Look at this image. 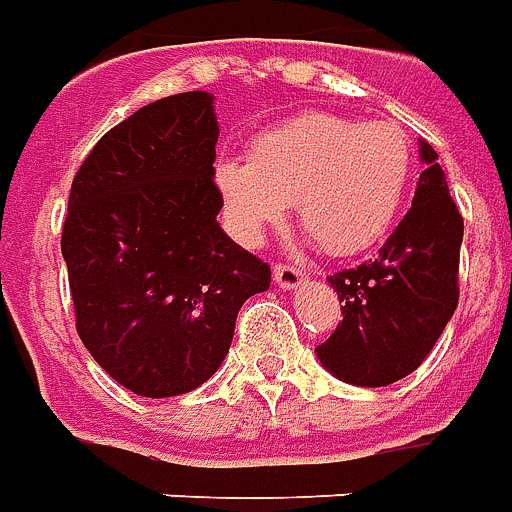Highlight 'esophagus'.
I'll return each instance as SVG.
<instances>
[{"instance_id": "1", "label": "esophagus", "mask_w": 512, "mask_h": 512, "mask_svg": "<svg viewBox=\"0 0 512 512\" xmlns=\"http://www.w3.org/2000/svg\"><path fill=\"white\" fill-rule=\"evenodd\" d=\"M272 278H275V283H278V289L289 292V289L302 286V281H305V272L297 270V267H289V264H278V267L272 270Z\"/></svg>"}]
</instances>
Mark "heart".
<instances>
[{
	"label": "heart",
	"instance_id": "1",
	"mask_svg": "<svg viewBox=\"0 0 512 512\" xmlns=\"http://www.w3.org/2000/svg\"><path fill=\"white\" fill-rule=\"evenodd\" d=\"M412 169V144L395 122L313 111L259 133L248 160H218L215 188L226 226L245 245H259L294 201L324 251L357 256L401 215Z\"/></svg>",
	"mask_w": 512,
	"mask_h": 512
}]
</instances>
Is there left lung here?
Returning a JSON list of instances; mask_svg holds the SVG:
<instances>
[{
	"instance_id": "1",
	"label": "left lung",
	"mask_w": 512,
	"mask_h": 512,
	"mask_svg": "<svg viewBox=\"0 0 512 512\" xmlns=\"http://www.w3.org/2000/svg\"><path fill=\"white\" fill-rule=\"evenodd\" d=\"M412 210L376 261L330 275L343 322L316 346L319 363L346 384L384 387L420 368L458 305L464 218L450 199L434 147L420 138Z\"/></svg>"
}]
</instances>
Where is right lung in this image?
<instances>
[{
	"instance_id": "obj_1",
	"label": "right lung",
	"mask_w": 512,
	"mask_h": 512,
	"mask_svg": "<svg viewBox=\"0 0 512 512\" xmlns=\"http://www.w3.org/2000/svg\"><path fill=\"white\" fill-rule=\"evenodd\" d=\"M210 92L138 108L81 163L62 229L76 327L95 363L144 398L196 390L226 360L270 267L220 229Z\"/></svg>"
}]
</instances>
